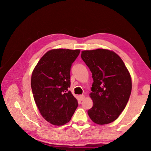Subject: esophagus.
Segmentation results:
<instances>
[{
    "mask_svg": "<svg viewBox=\"0 0 151 151\" xmlns=\"http://www.w3.org/2000/svg\"><path fill=\"white\" fill-rule=\"evenodd\" d=\"M79 97H80L81 100V101H83V100H84V99H85V96L84 95V94H81V95L79 96Z\"/></svg>",
    "mask_w": 151,
    "mask_h": 151,
    "instance_id": "1",
    "label": "esophagus"
}]
</instances>
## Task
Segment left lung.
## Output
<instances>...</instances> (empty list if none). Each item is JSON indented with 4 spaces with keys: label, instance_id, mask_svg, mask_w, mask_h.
Wrapping results in <instances>:
<instances>
[{
    "label": "left lung",
    "instance_id": "1",
    "mask_svg": "<svg viewBox=\"0 0 151 151\" xmlns=\"http://www.w3.org/2000/svg\"><path fill=\"white\" fill-rule=\"evenodd\" d=\"M81 58L92 73L90 94L93 106L88 116L98 124L111 123L123 111L131 93V75L124 63L113 51L84 50Z\"/></svg>",
    "mask_w": 151,
    "mask_h": 151
}]
</instances>
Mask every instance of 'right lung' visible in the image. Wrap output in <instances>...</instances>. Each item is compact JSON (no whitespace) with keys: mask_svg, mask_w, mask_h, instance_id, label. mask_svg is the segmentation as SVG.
I'll return each instance as SVG.
<instances>
[{"mask_svg":"<svg viewBox=\"0 0 151 151\" xmlns=\"http://www.w3.org/2000/svg\"><path fill=\"white\" fill-rule=\"evenodd\" d=\"M80 50L53 49L33 70L31 88L36 104L46 121L54 125L69 122L78 106L70 91V68Z\"/></svg>","mask_w":151,"mask_h":151,"instance_id":"add662e5","label":"right lung"}]
</instances>
